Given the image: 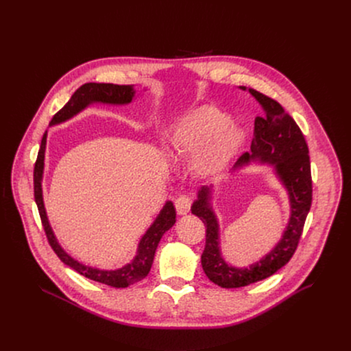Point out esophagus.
I'll list each match as a JSON object with an SVG mask.
<instances>
[{
	"label": "esophagus",
	"instance_id": "esophagus-1",
	"mask_svg": "<svg viewBox=\"0 0 351 351\" xmlns=\"http://www.w3.org/2000/svg\"><path fill=\"white\" fill-rule=\"evenodd\" d=\"M190 206H191V202L187 195H180L179 198L175 199V207L179 215H186L190 211Z\"/></svg>",
	"mask_w": 351,
	"mask_h": 351
}]
</instances>
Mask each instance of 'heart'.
Listing matches in <instances>:
<instances>
[{"mask_svg":"<svg viewBox=\"0 0 351 351\" xmlns=\"http://www.w3.org/2000/svg\"><path fill=\"white\" fill-rule=\"evenodd\" d=\"M243 132L215 107L199 106L184 114L169 133L168 149L175 160L191 158L194 173L202 179L222 175L243 143Z\"/></svg>","mask_w":351,"mask_h":351,"instance_id":"obj_1","label":"heart"}]
</instances>
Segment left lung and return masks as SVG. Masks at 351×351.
Here are the masks:
<instances>
[{
  "instance_id": "8db88e82",
  "label": "left lung",
  "mask_w": 351,
  "mask_h": 351,
  "mask_svg": "<svg viewBox=\"0 0 351 351\" xmlns=\"http://www.w3.org/2000/svg\"><path fill=\"white\" fill-rule=\"evenodd\" d=\"M239 88L256 97L264 110V117L256 118L252 153H245L237 160L233 172L252 164L271 167L275 178L287 193L290 214L280 239L269 253L248 267H234L223 258L221 252L219 221L211 203L214 186H203L198 190L191 214L207 226L202 265L208 279L225 289L263 280L289 263L302 236L313 199L308 147L302 130L275 99L254 88L244 86H239Z\"/></svg>"
}]
</instances>
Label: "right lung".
I'll return each mask as SVG.
<instances>
[{"label":"right lung","instance_id":"right-lung-1","mask_svg":"<svg viewBox=\"0 0 351 351\" xmlns=\"http://www.w3.org/2000/svg\"><path fill=\"white\" fill-rule=\"evenodd\" d=\"M145 90V88H144ZM137 97L134 86L133 84H111V83H86L80 86L73 95L71 97L69 101L61 108L54 118L49 122V126H56L60 123H64L82 111H84L87 107L93 104H104V106H128ZM47 134L48 132L43 134L41 145L38 149L37 161L34 165V199L40 213V218L43 222V228L45 230L47 239L51 244L56 254L60 257V260L79 272L80 275L104 283L112 287H128L130 285H134L136 282L144 279L147 274L152 269L156 250L158 247V243L161 241L165 232H168L176 222V210L173 207L172 202H167L154 222L149 225V228L145 230V233L141 236L137 252L133 260L128 264H125L121 268L117 269H101L86 265L76 258H73L71 254H68L62 245L58 243V239L56 237V233L49 225L44 198H43V178H44V160H45V147H47Z\"/></svg>","mask_w":351,"mask_h":351}]
</instances>
